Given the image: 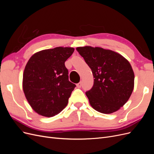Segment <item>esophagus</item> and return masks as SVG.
<instances>
[{
	"mask_svg": "<svg viewBox=\"0 0 154 154\" xmlns=\"http://www.w3.org/2000/svg\"><path fill=\"white\" fill-rule=\"evenodd\" d=\"M76 86H77V87H78V88H80V87H82V82H79L78 83H77V84H76Z\"/></svg>",
	"mask_w": 154,
	"mask_h": 154,
	"instance_id": "obj_1",
	"label": "esophagus"
}]
</instances>
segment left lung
<instances>
[{
    "instance_id": "8db88e82",
    "label": "left lung",
    "mask_w": 154,
    "mask_h": 154,
    "mask_svg": "<svg viewBox=\"0 0 154 154\" xmlns=\"http://www.w3.org/2000/svg\"><path fill=\"white\" fill-rule=\"evenodd\" d=\"M76 50L91 69L94 85L85 94L92 107L103 114H112L127 103L134 87L131 65L113 51L91 46Z\"/></svg>"
}]
</instances>
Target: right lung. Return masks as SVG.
<instances>
[{
  "label": "right lung",
  "instance_id": "add662e5",
  "mask_svg": "<svg viewBox=\"0 0 154 154\" xmlns=\"http://www.w3.org/2000/svg\"><path fill=\"white\" fill-rule=\"evenodd\" d=\"M74 51L68 47L44 49L27 62L23 73V91L31 108L39 115L53 117L67 106L76 85L69 81L65 62Z\"/></svg>",
  "mask_w": 154,
  "mask_h": 154
}]
</instances>
